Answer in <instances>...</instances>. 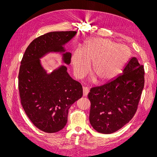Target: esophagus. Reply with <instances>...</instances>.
<instances>
[{"instance_id": "esophagus-1", "label": "esophagus", "mask_w": 157, "mask_h": 157, "mask_svg": "<svg viewBox=\"0 0 157 157\" xmlns=\"http://www.w3.org/2000/svg\"><path fill=\"white\" fill-rule=\"evenodd\" d=\"M89 93V88L87 87H83V96H86Z\"/></svg>"}]
</instances>
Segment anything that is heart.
Instances as JSON below:
<instances>
[{
    "label": "heart",
    "instance_id": "b5f03b06",
    "mask_svg": "<svg viewBox=\"0 0 157 157\" xmlns=\"http://www.w3.org/2000/svg\"><path fill=\"white\" fill-rule=\"evenodd\" d=\"M130 56V50L126 45L107 39L91 38L83 49L78 48L75 50L71 61L78 77L86 75L92 63V73L99 82H105L121 72ZM94 79L92 77V80Z\"/></svg>",
    "mask_w": 157,
    "mask_h": 157
}]
</instances>
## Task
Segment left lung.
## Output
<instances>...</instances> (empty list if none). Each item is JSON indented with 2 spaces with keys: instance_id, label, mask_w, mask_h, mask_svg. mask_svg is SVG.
I'll return each instance as SVG.
<instances>
[{
  "instance_id": "obj_1",
  "label": "left lung",
  "mask_w": 157,
  "mask_h": 157,
  "mask_svg": "<svg viewBox=\"0 0 157 157\" xmlns=\"http://www.w3.org/2000/svg\"><path fill=\"white\" fill-rule=\"evenodd\" d=\"M144 68L132 57L117 77L90 90V122L95 130L109 134L134 116L144 87Z\"/></svg>"
}]
</instances>
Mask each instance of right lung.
Returning a JSON list of instances; mask_svg holds the SVG:
<instances>
[{
	"label": "right lung",
	"mask_w": 157,
	"mask_h": 157,
	"mask_svg": "<svg viewBox=\"0 0 157 157\" xmlns=\"http://www.w3.org/2000/svg\"><path fill=\"white\" fill-rule=\"evenodd\" d=\"M76 35L73 31L46 33L33 40L23 56L18 76L21 105L33 124L44 132H58L65 126L69 109L82 98V87L70 77L65 65L48 73L40 59L59 53L69 65L71 53L65 46Z\"/></svg>",
	"instance_id": "add662e5"
}]
</instances>
